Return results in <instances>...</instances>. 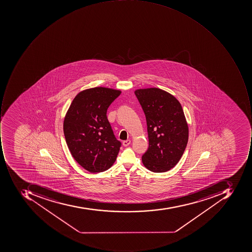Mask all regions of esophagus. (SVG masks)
I'll use <instances>...</instances> for the list:
<instances>
[{"mask_svg": "<svg viewBox=\"0 0 252 252\" xmlns=\"http://www.w3.org/2000/svg\"><path fill=\"white\" fill-rule=\"evenodd\" d=\"M130 143H131V141H130L129 139L126 140V141H124V142H123V145H124V146L127 147L128 145H130Z\"/></svg>", "mask_w": 252, "mask_h": 252, "instance_id": "34e87169", "label": "esophagus"}]
</instances>
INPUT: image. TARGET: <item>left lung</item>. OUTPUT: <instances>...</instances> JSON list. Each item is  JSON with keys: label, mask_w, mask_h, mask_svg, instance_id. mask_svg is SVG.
<instances>
[{"label": "left lung", "mask_w": 252, "mask_h": 252, "mask_svg": "<svg viewBox=\"0 0 252 252\" xmlns=\"http://www.w3.org/2000/svg\"><path fill=\"white\" fill-rule=\"evenodd\" d=\"M135 94L148 126L149 146L142 163L150 171H168L180 161L189 139L183 107L174 96L158 88L137 89Z\"/></svg>", "instance_id": "obj_1"}]
</instances>
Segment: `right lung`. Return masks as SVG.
I'll return each instance as SVG.
<instances>
[{"label": "right lung", "instance_id": "add662e5", "mask_svg": "<svg viewBox=\"0 0 252 252\" xmlns=\"http://www.w3.org/2000/svg\"><path fill=\"white\" fill-rule=\"evenodd\" d=\"M121 91L95 87L82 91L72 100L63 120V133L75 160L90 173L111 167L121 142L107 117L110 104Z\"/></svg>", "mask_w": 252, "mask_h": 252}]
</instances>
